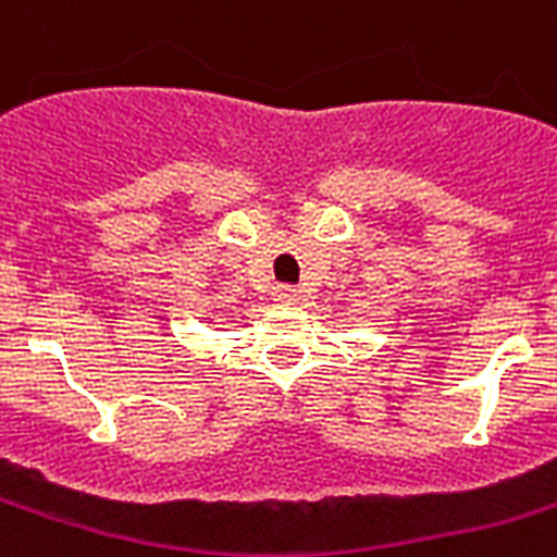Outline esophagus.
<instances>
[{
  "label": "esophagus",
  "instance_id": "34e87169",
  "mask_svg": "<svg viewBox=\"0 0 557 557\" xmlns=\"http://www.w3.org/2000/svg\"><path fill=\"white\" fill-rule=\"evenodd\" d=\"M299 299V290L296 287H290V284H284V287H278L275 290V301H282V305H290V301Z\"/></svg>",
  "mask_w": 557,
  "mask_h": 557
}]
</instances>
